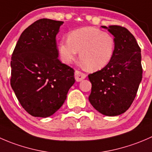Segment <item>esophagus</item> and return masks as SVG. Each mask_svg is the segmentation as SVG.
Instances as JSON below:
<instances>
[{"instance_id": "1", "label": "esophagus", "mask_w": 152, "mask_h": 152, "mask_svg": "<svg viewBox=\"0 0 152 152\" xmlns=\"http://www.w3.org/2000/svg\"><path fill=\"white\" fill-rule=\"evenodd\" d=\"M85 78H86L85 73H82L80 70H76L75 71V79H76L77 82H80V81H82Z\"/></svg>"}]
</instances>
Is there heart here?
Listing matches in <instances>:
<instances>
[{
	"label": "heart",
	"instance_id": "obj_1",
	"mask_svg": "<svg viewBox=\"0 0 152 152\" xmlns=\"http://www.w3.org/2000/svg\"><path fill=\"white\" fill-rule=\"evenodd\" d=\"M68 39L59 44L61 59L70 63L79 53V58L88 70L96 71L107 66L114 54L115 42L110 33L93 27H85L68 34Z\"/></svg>",
	"mask_w": 152,
	"mask_h": 152
}]
</instances>
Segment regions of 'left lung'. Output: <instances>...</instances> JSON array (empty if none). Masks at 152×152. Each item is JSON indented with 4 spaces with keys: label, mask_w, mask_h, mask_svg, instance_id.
<instances>
[{
    "label": "left lung",
    "mask_w": 152,
    "mask_h": 152,
    "mask_svg": "<svg viewBox=\"0 0 152 152\" xmlns=\"http://www.w3.org/2000/svg\"><path fill=\"white\" fill-rule=\"evenodd\" d=\"M102 28L115 37V48L110 63L88 75L92 84L89 101L104 115H119L132 105L142 80L140 48L124 27L115 25Z\"/></svg>",
    "instance_id": "obj_1"
}]
</instances>
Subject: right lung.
<instances>
[{"mask_svg": "<svg viewBox=\"0 0 152 152\" xmlns=\"http://www.w3.org/2000/svg\"><path fill=\"white\" fill-rule=\"evenodd\" d=\"M62 21L42 18L21 34L11 61L10 83L24 110L46 118L65 102L74 70L58 59L56 36Z\"/></svg>", "mask_w": 152, "mask_h": 152, "instance_id": "add662e5", "label": "right lung"}]
</instances>
